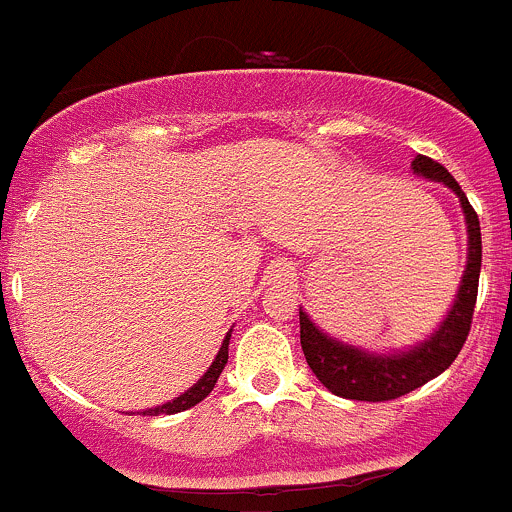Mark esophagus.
Listing matches in <instances>:
<instances>
[{"instance_id":"1","label":"esophagus","mask_w":512,"mask_h":512,"mask_svg":"<svg viewBox=\"0 0 512 512\" xmlns=\"http://www.w3.org/2000/svg\"><path fill=\"white\" fill-rule=\"evenodd\" d=\"M271 281L276 283V286H286V283L293 281V271L288 266H276L271 273Z\"/></svg>"}]
</instances>
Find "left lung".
<instances>
[{
  "label": "left lung",
  "mask_w": 512,
  "mask_h": 512,
  "mask_svg": "<svg viewBox=\"0 0 512 512\" xmlns=\"http://www.w3.org/2000/svg\"><path fill=\"white\" fill-rule=\"evenodd\" d=\"M413 171L426 179L443 181L445 186L458 194L463 204L465 224H468V266H465L463 283H460L458 298L450 308L443 326L428 338L426 343L416 346L406 353H391V356H373L358 348L343 346L333 341L326 333L318 331L311 318L298 311L301 321V348L306 363L316 373L318 381L331 393L351 401H393L416 388L426 386L430 378L440 376L450 363L458 358L465 338L473 323L475 298H478V278H480V258H483V244H480V221L475 209L470 206L468 196L458 186V181L450 176L443 164L433 161L430 156L418 154L413 159Z\"/></svg>",
  "instance_id": "obj_1"
}]
</instances>
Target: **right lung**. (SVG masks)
<instances>
[{
  "mask_svg": "<svg viewBox=\"0 0 512 512\" xmlns=\"http://www.w3.org/2000/svg\"><path fill=\"white\" fill-rule=\"evenodd\" d=\"M229 338H231V336H229V333H226L224 343H221V351H219V356H216V361L211 363V368H209V371L204 373V378H201V381L196 383L194 388H189V391H186L184 396H179V398H176V401H171V403H164V406H159V408H151V411H144L146 416H159V413H166V416H171V413L189 411L191 406H196V403H201V401H204V398L209 396L211 391H214L216 381H219L221 371H224L226 361H229Z\"/></svg>",
  "mask_w": 512,
  "mask_h": 512,
  "instance_id": "right-lung-1",
  "label": "right lung"
}]
</instances>
